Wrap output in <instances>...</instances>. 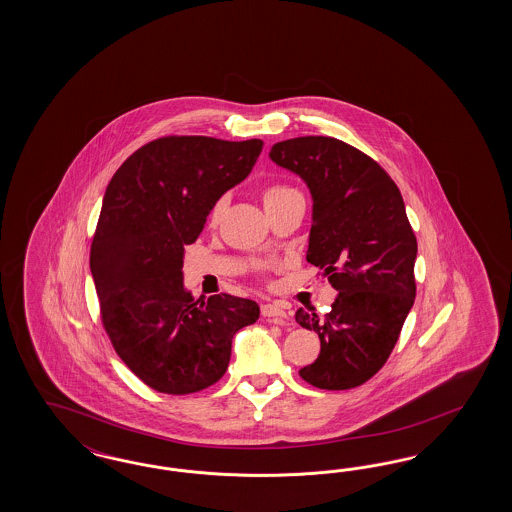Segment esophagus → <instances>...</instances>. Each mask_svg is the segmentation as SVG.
I'll list each match as a JSON object with an SVG mask.
<instances>
[{"label": "esophagus", "mask_w": 512, "mask_h": 512, "mask_svg": "<svg viewBox=\"0 0 512 512\" xmlns=\"http://www.w3.org/2000/svg\"><path fill=\"white\" fill-rule=\"evenodd\" d=\"M261 313H263V317L270 319V321H274V323H278V325H285V323H287V319H289L287 311L283 310V308H281L279 304H276V302L263 304V306H261Z\"/></svg>", "instance_id": "esophagus-1"}]
</instances>
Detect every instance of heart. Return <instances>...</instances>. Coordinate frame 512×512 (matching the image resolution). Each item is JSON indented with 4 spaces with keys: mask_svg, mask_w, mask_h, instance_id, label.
<instances>
[{
    "mask_svg": "<svg viewBox=\"0 0 512 512\" xmlns=\"http://www.w3.org/2000/svg\"><path fill=\"white\" fill-rule=\"evenodd\" d=\"M291 191H293V189H287V187H270V189L264 191V204L274 201V199H279V197H283L285 193H291ZM219 214H221V204L214 206V210H212V214H210V219L216 223L217 219H219Z\"/></svg>",
    "mask_w": 512,
    "mask_h": 512,
    "instance_id": "1",
    "label": "heart"
}]
</instances>
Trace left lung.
<instances>
[{
  "label": "left lung",
  "mask_w": 512,
  "mask_h": 512,
  "mask_svg": "<svg viewBox=\"0 0 512 512\" xmlns=\"http://www.w3.org/2000/svg\"><path fill=\"white\" fill-rule=\"evenodd\" d=\"M268 155L310 189L306 259L338 291L325 315L296 311L321 340L300 377L325 390L358 387L383 368L415 302L417 238L402 193L372 157L332 137L283 140Z\"/></svg>",
  "instance_id": "obj_1"
}]
</instances>
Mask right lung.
I'll return each mask as SVG.
<instances>
[{
    "instance_id": "add662e5",
    "label": "right lung",
    "mask_w": 512,
    "mask_h": 512,
    "mask_svg": "<svg viewBox=\"0 0 512 512\" xmlns=\"http://www.w3.org/2000/svg\"><path fill=\"white\" fill-rule=\"evenodd\" d=\"M261 150L259 139L165 137L127 157L107 186L90 253L101 317L125 366L157 392L217 383L234 334L259 319L248 298H195L182 268L184 248Z\"/></svg>"
}]
</instances>
